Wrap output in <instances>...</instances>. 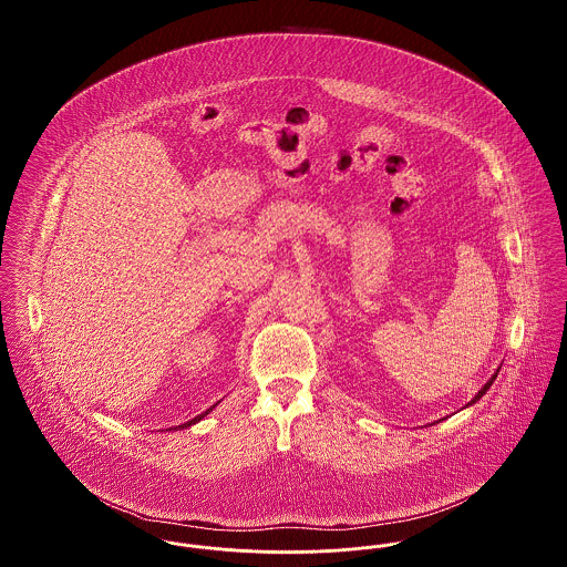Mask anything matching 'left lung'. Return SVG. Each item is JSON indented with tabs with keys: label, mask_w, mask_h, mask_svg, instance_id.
<instances>
[{
	"label": "left lung",
	"mask_w": 567,
	"mask_h": 567,
	"mask_svg": "<svg viewBox=\"0 0 567 567\" xmlns=\"http://www.w3.org/2000/svg\"><path fill=\"white\" fill-rule=\"evenodd\" d=\"M495 378H497V372H495V374H493V377L488 378V382H486L485 386H483V389H481V391H478V393H476V398H474V400H472V402H470V404H467V405L476 404V402H478V400H481V398H483V395H485L486 391H488V386H491V384H493V380H495Z\"/></svg>",
	"instance_id": "obj_1"
}]
</instances>
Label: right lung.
Here are the masks:
<instances>
[{
  "mask_svg": "<svg viewBox=\"0 0 567 567\" xmlns=\"http://www.w3.org/2000/svg\"><path fill=\"white\" fill-rule=\"evenodd\" d=\"M213 408H215V405H213ZM213 408H208V410H206V412H202V414H197V416H195V419H190V421H187V423H183V425H178V427H181V430H185V427H190V425H195V423H197V421H202V419H204V416H206V414H208V412H210V410H213ZM178 427H176V430H178ZM169 430H172V427H169Z\"/></svg>",
  "mask_w": 567,
  "mask_h": 567,
  "instance_id": "obj_1",
  "label": "right lung"
}]
</instances>
